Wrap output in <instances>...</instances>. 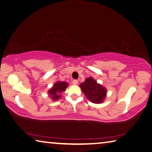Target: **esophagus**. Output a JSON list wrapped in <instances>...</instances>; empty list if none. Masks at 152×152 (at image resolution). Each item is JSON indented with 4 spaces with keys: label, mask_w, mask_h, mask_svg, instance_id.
Masks as SVG:
<instances>
[{
    "label": "esophagus",
    "mask_w": 152,
    "mask_h": 152,
    "mask_svg": "<svg viewBox=\"0 0 152 152\" xmlns=\"http://www.w3.org/2000/svg\"><path fill=\"white\" fill-rule=\"evenodd\" d=\"M78 81L77 80H74L72 81V84L74 85H77L78 84Z\"/></svg>",
    "instance_id": "obj_1"
}]
</instances>
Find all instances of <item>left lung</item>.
<instances>
[{
	"label": "left lung",
	"mask_w": 152,
	"mask_h": 152,
	"mask_svg": "<svg viewBox=\"0 0 152 152\" xmlns=\"http://www.w3.org/2000/svg\"><path fill=\"white\" fill-rule=\"evenodd\" d=\"M80 87L88 100L94 104L102 103L106 97V88L102 84H98L92 77L86 79L85 81L80 85Z\"/></svg>",
	"instance_id": "obj_1"
}]
</instances>
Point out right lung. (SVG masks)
<instances>
[{
	"label": "right lung",
	"mask_w": 152,
	"mask_h": 152,
	"mask_svg": "<svg viewBox=\"0 0 152 152\" xmlns=\"http://www.w3.org/2000/svg\"><path fill=\"white\" fill-rule=\"evenodd\" d=\"M68 83L66 82L58 81L48 91V94L53 101H56L62 97V93L66 90Z\"/></svg>",
	"instance_id": "add662e5"
}]
</instances>
